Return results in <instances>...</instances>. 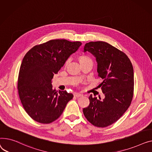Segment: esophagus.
Wrapping results in <instances>:
<instances>
[{"label":"esophagus","instance_id":"1","mask_svg":"<svg viewBox=\"0 0 152 152\" xmlns=\"http://www.w3.org/2000/svg\"><path fill=\"white\" fill-rule=\"evenodd\" d=\"M74 96H75V97H77L83 96V94H80V93H75L74 94Z\"/></svg>","mask_w":152,"mask_h":152}]
</instances>
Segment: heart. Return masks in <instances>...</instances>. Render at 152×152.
<instances>
[{
	"label": "heart",
	"instance_id": "b5f03b06",
	"mask_svg": "<svg viewBox=\"0 0 152 152\" xmlns=\"http://www.w3.org/2000/svg\"><path fill=\"white\" fill-rule=\"evenodd\" d=\"M78 60L80 62V64H83L84 63H85V62H88V61H91V59L89 58L88 56H86V55H80L78 57ZM69 60H67L65 62V66H67L69 64Z\"/></svg>",
	"mask_w": 152,
	"mask_h": 152
}]
</instances>
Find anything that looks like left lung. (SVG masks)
<instances>
[{
    "label": "left lung",
    "mask_w": 152,
    "mask_h": 152,
    "mask_svg": "<svg viewBox=\"0 0 152 152\" xmlns=\"http://www.w3.org/2000/svg\"><path fill=\"white\" fill-rule=\"evenodd\" d=\"M93 54L97 63L98 77L103 82L98 86L105 96L101 100L89 97L90 105L83 109L85 117L93 125L105 128L117 121L129 107L134 92V70L125 53L109 43L90 42L84 52Z\"/></svg>",
    "instance_id": "8db88e82"
}]
</instances>
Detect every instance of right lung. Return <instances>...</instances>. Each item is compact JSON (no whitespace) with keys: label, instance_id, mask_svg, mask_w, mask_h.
Wrapping results in <instances>:
<instances>
[{"label":"right lung","instance_id":"add662e5","mask_svg":"<svg viewBox=\"0 0 152 152\" xmlns=\"http://www.w3.org/2000/svg\"><path fill=\"white\" fill-rule=\"evenodd\" d=\"M81 45L80 42L51 40L34 46L24 56L18 90L25 111L34 120L43 124L55 121L73 98L72 93L53 89L52 79Z\"/></svg>","mask_w":152,"mask_h":152}]
</instances>
